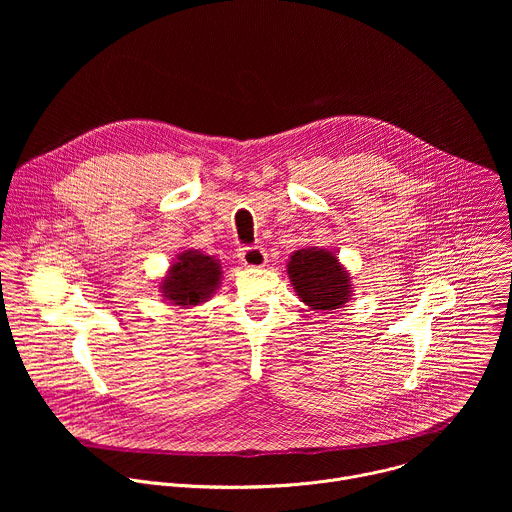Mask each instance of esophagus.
I'll return each instance as SVG.
<instances>
[{
	"instance_id": "obj_1",
	"label": "esophagus",
	"mask_w": 512,
	"mask_h": 512,
	"mask_svg": "<svg viewBox=\"0 0 512 512\" xmlns=\"http://www.w3.org/2000/svg\"><path fill=\"white\" fill-rule=\"evenodd\" d=\"M239 259L245 267H265L267 265V251L263 247H245L239 251Z\"/></svg>"
}]
</instances>
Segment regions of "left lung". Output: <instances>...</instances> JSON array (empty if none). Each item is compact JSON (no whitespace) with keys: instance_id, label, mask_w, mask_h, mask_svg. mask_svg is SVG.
Wrapping results in <instances>:
<instances>
[{"instance_id":"1","label":"left lung","mask_w":512,"mask_h":512,"mask_svg":"<svg viewBox=\"0 0 512 512\" xmlns=\"http://www.w3.org/2000/svg\"><path fill=\"white\" fill-rule=\"evenodd\" d=\"M287 275L310 310H338L352 296V283L336 253L322 247L300 249L289 257Z\"/></svg>"}]
</instances>
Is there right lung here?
<instances>
[{"label": "right lung", "mask_w": 512, "mask_h": 512, "mask_svg": "<svg viewBox=\"0 0 512 512\" xmlns=\"http://www.w3.org/2000/svg\"><path fill=\"white\" fill-rule=\"evenodd\" d=\"M221 261L188 249L176 255L168 275L160 281V294L172 306L194 308L208 302L221 283Z\"/></svg>", "instance_id": "1"}]
</instances>
